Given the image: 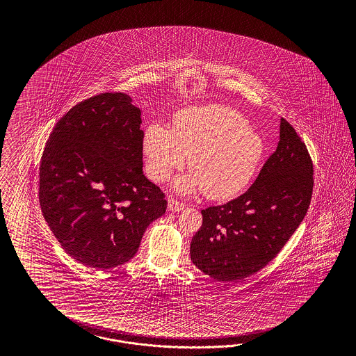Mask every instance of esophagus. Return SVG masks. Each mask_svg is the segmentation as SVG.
Segmentation results:
<instances>
[{"label":"esophagus","instance_id":"34e87169","mask_svg":"<svg viewBox=\"0 0 356 356\" xmlns=\"http://www.w3.org/2000/svg\"><path fill=\"white\" fill-rule=\"evenodd\" d=\"M184 207H185V205L181 204V202H179V201L173 200V198L168 200V211H171V213L180 211V210H183Z\"/></svg>","mask_w":356,"mask_h":356}]
</instances>
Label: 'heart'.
<instances>
[{
	"instance_id": "heart-1",
	"label": "heart",
	"mask_w": 356,
	"mask_h": 356,
	"mask_svg": "<svg viewBox=\"0 0 356 356\" xmlns=\"http://www.w3.org/2000/svg\"><path fill=\"white\" fill-rule=\"evenodd\" d=\"M265 143L238 112L219 104L181 109L172 129L150 125L143 138L147 171L152 180L165 181L181 168L186 156L192 172L173 180V189L225 201L240 193L259 168Z\"/></svg>"
}]
</instances>
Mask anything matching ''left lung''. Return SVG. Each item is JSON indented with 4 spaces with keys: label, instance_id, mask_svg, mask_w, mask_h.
<instances>
[{
    "label": "left lung",
    "instance_id": "obj_1",
    "mask_svg": "<svg viewBox=\"0 0 356 356\" xmlns=\"http://www.w3.org/2000/svg\"><path fill=\"white\" fill-rule=\"evenodd\" d=\"M313 165L298 133L280 119V142L248 191L202 210L191 243L194 265L216 280L237 282L265 268L302 223L311 204Z\"/></svg>",
    "mask_w": 356,
    "mask_h": 356
}]
</instances>
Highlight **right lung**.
<instances>
[{
    "label": "right lung",
    "instance_id": "right-lung-1",
    "mask_svg": "<svg viewBox=\"0 0 356 356\" xmlns=\"http://www.w3.org/2000/svg\"><path fill=\"white\" fill-rule=\"evenodd\" d=\"M131 102L104 92L78 103L54 125L40 162L44 218L65 252L91 269L133 259L167 209L143 175L142 118Z\"/></svg>",
    "mask_w": 356,
    "mask_h": 356
}]
</instances>
